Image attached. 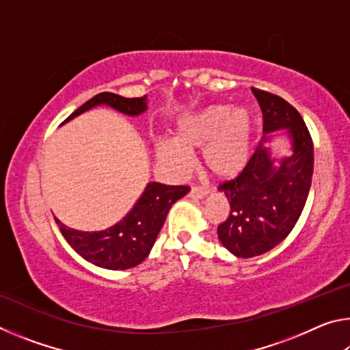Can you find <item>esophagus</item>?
I'll use <instances>...</instances> for the list:
<instances>
[{"label": "esophagus", "instance_id": "esophagus-1", "mask_svg": "<svg viewBox=\"0 0 350 350\" xmlns=\"http://www.w3.org/2000/svg\"><path fill=\"white\" fill-rule=\"evenodd\" d=\"M206 194H208V189L204 187H191V189H189V198L204 199Z\"/></svg>", "mask_w": 350, "mask_h": 350}]
</instances>
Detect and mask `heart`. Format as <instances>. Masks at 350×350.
<instances>
[{
    "instance_id": "heart-1",
    "label": "heart",
    "mask_w": 350,
    "mask_h": 350,
    "mask_svg": "<svg viewBox=\"0 0 350 350\" xmlns=\"http://www.w3.org/2000/svg\"><path fill=\"white\" fill-rule=\"evenodd\" d=\"M253 117L247 108L210 105L177 123L176 140L157 142V159L180 176L191 163V154L202 150V165L222 180L238 177L250 162Z\"/></svg>"
}]
</instances>
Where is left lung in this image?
Wrapping results in <instances>:
<instances>
[{"mask_svg": "<svg viewBox=\"0 0 350 350\" xmlns=\"http://www.w3.org/2000/svg\"><path fill=\"white\" fill-rule=\"evenodd\" d=\"M264 117V137L245 170L219 187L230 213L217 238L236 258L267 253L287 238L303 213L313 174V144L303 117L275 94L252 90ZM284 131L286 153L273 142Z\"/></svg>", "mask_w": 350, "mask_h": 350, "instance_id": "1", "label": "left lung"}]
</instances>
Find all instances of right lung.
<instances>
[{
  "instance_id": "right-lung-1",
  "label": "right lung",
  "mask_w": 350,
  "mask_h": 350,
  "mask_svg": "<svg viewBox=\"0 0 350 350\" xmlns=\"http://www.w3.org/2000/svg\"><path fill=\"white\" fill-rule=\"evenodd\" d=\"M97 106H108L128 117H140L148 109V96L126 98L112 92H102L74 111L63 125ZM188 191L189 188L183 185L146 183L144 193L135 200L133 208L117 224L100 232L70 228L57 217L55 222L68 244L88 262L108 270L133 269L144 262L150 254L170 208Z\"/></svg>"
}]
</instances>
